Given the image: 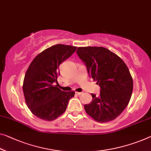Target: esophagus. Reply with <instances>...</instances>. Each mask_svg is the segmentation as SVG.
<instances>
[{
    "mask_svg": "<svg viewBox=\"0 0 151 151\" xmlns=\"http://www.w3.org/2000/svg\"><path fill=\"white\" fill-rule=\"evenodd\" d=\"M76 94L78 95V96H80V95H81L82 94V92H76Z\"/></svg>",
    "mask_w": 151,
    "mask_h": 151,
    "instance_id": "34e87169",
    "label": "esophagus"
}]
</instances>
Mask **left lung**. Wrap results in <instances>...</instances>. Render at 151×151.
I'll return each mask as SVG.
<instances>
[{
	"mask_svg": "<svg viewBox=\"0 0 151 151\" xmlns=\"http://www.w3.org/2000/svg\"><path fill=\"white\" fill-rule=\"evenodd\" d=\"M76 52L101 88L99 96L92 94V102L84 105L86 112L98 122L112 121L131 98L133 80L128 68L121 58L101 46L78 47Z\"/></svg>",
	"mask_w": 151,
	"mask_h": 151,
	"instance_id": "obj_1",
	"label": "left lung"
}]
</instances>
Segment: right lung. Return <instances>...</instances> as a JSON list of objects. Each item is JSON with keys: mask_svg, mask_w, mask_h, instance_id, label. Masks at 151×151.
Returning a JSON list of instances; mask_svg holds the SVG:
<instances>
[{"mask_svg": "<svg viewBox=\"0 0 151 151\" xmlns=\"http://www.w3.org/2000/svg\"><path fill=\"white\" fill-rule=\"evenodd\" d=\"M77 47L56 45L46 48L34 58L25 73L23 91L25 103L37 117L52 121L65 111L74 91L58 88L59 65L76 51ZM57 83V85H55Z\"/></svg>", "mask_w": 151, "mask_h": 151, "instance_id": "obj_1", "label": "right lung"}]
</instances>
